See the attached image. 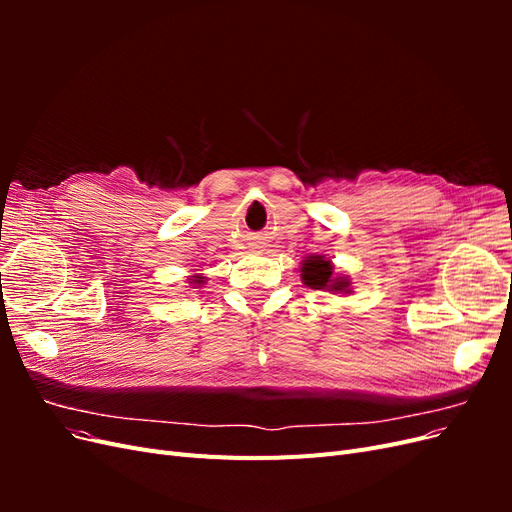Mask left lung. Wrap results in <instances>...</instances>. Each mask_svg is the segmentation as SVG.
<instances>
[{
    "label": "left lung",
    "mask_w": 512,
    "mask_h": 512,
    "mask_svg": "<svg viewBox=\"0 0 512 512\" xmlns=\"http://www.w3.org/2000/svg\"><path fill=\"white\" fill-rule=\"evenodd\" d=\"M301 280L305 286L314 288V290H335V292H350L348 286L350 282L344 280V277H335L333 267L329 260H324L322 256H309L303 260L301 267Z\"/></svg>",
    "instance_id": "left-lung-1"
}]
</instances>
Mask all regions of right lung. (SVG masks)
<instances>
[{
    "label": "right lung",
    "instance_id": "add662e5",
    "mask_svg": "<svg viewBox=\"0 0 512 512\" xmlns=\"http://www.w3.org/2000/svg\"><path fill=\"white\" fill-rule=\"evenodd\" d=\"M192 282H196V284H203V277H198V280H192Z\"/></svg>",
    "mask_w": 512,
    "mask_h": 512
}]
</instances>
